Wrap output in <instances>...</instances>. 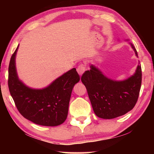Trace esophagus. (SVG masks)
<instances>
[{
  "label": "esophagus",
  "instance_id": "1",
  "mask_svg": "<svg viewBox=\"0 0 154 154\" xmlns=\"http://www.w3.org/2000/svg\"><path fill=\"white\" fill-rule=\"evenodd\" d=\"M85 70H86V67L85 65H84L83 64L79 65L77 69V71L78 72V73H79V75H82L84 72L85 71Z\"/></svg>",
  "mask_w": 154,
  "mask_h": 154
}]
</instances>
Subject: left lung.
<instances>
[{
	"mask_svg": "<svg viewBox=\"0 0 154 154\" xmlns=\"http://www.w3.org/2000/svg\"><path fill=\"white\" fill-rule=\"evenodd\" d=\"M138 57L134 45L130 43ZM81 77L94 114L103 119H112L131 110L138 99L142 84V68L138 65L135 73L124 81L106 77L91 65Z\"/></svg>",
	"mask_w": 154,
	"mask_h": 154,
	"instance_id": "1",
	"label": "left lung"
}]
</instances>
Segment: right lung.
Returning <instances> with one entry per match:
<instances>
[{
	"mask_svg": "<svg viewBox=\"0 0 154 154\" xmlns=\"http://www.w3.org/2000/svg\"><path fill=\"white\" fill-rule=\"evenodd\" d=\"M18 46L10 61L8 81L16 108L25 119L38 125H60L67 119L73 88L80 80L76 69L66 72L44 89H32L18 79L15 63Z\"/></svg>",
	"mask_w": 154,
	"mask_h": 154,
	"instance_id": "right-lung-1",
	"label": "right lung"
}]
</instances>
